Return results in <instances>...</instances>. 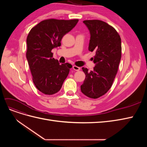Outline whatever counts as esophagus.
I'll return each mask as SVG.
<instances>
[{
	"instance_id": "esophagus-1",
	"label": "esophagus",
	"mask_w": 147,
	"mask_h": 147,
	"mask_svg": "<svg viewBox=\"0 0 147 147\" xmlns=\"http://www.w3.org/2000/svg\"><path fill=\"white\" fill-rule=\"evenodd\" d=\"M73 69L74 70H76V71H78L80 70V67H79L77 66V65H74L73 66Z\"/></svg>"
}]
</instances>
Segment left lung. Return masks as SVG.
Listing matches in <instances>:
<instances>
[{
    "mask_svg": "<svg viewBox=\"0 0 147 147\" xmlns=\"http://www.w3.org/2000/svg\"><path fill=\"white\" fill-rule=\"evenodd\" d=\"M91 37L88 50L94 51L92 60L96 65L88 71L82 67L86 75L81 91L87 97L97 99L112 87L121 57V37L112 26L97 20H84Z\"/></svg>",
    "mask_w": 147,
    "mask_h": 147,
    "instance_id": "left-lung-1",
    "label": "left lung"
}]
</instances>
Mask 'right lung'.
Instances as JSON below:
<instances>
[{"instance_id":"add662e5","label":"right lung","mask_w":147,"mask_h":147,"mask_svg":"<svg viewBox=\"0 0 147 147\" xmlns=\"http://www.w3.org/2000/svg\"><path fill=\"white\" fill-rule=\"evenodd\" d=\"M78 21V19H48L40 22L28 34L26 57L35 86L43 94L52 95L58 92L68 76L72 65L60 64L53 57L51 51L61 46L62 38Z\"/></svg>"}]
</instances>
